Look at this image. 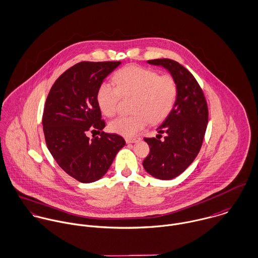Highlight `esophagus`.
<instances>
[{
	"instance_id": "1",
	"label": "esophagus",
	"mask_w": 258,
	"mask_h": 258,
	"mask_svg": "<svg viewBox=\"0 0 258 258\" xmlns=\"http://www.w3.org/2000/svg\"><path fill=\"white\" fill-rule=\"evenodd\" d=\"M140 139H141L140 136H136V137H127L125 140H126V143H135Z\"/></svg>"
}]
</instances>
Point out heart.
Here are the masks:
<instances>
[{
  "label": "heart",
  "mask_w": 258,
  "mask_h": 258,
  "mask_svg": "<svg viewBox=\"0 0 258 258\" xmlns=\"http://www.w3.org/2000/svg\"><path fill=\"white\" fill-rule=\"evenodd\" d=\"M113 81L115 87L102 83L97 90V103L105 116L116 115L121 98H134V114L111 121L109 129L113 133L132 137L146 127L150 120L153 123L163 121L175 105L178 88L169 75L160 76L151 69L127 66L114 74Z\"/></svg>",
  "instance_id": "b5f03b06"
}]
</instances>
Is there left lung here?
I'll use <instances>...</instances> for the list:
<instances>
[{
  "label": "left lung",
  "instance_id": "left-lung-1",
  "mask_svg": "<svg viewBox=\"0 0 258 258\" xmlns=\"http://www.w3.org/2000/svg\"><path fill=\"white\" fill-rule=\"evenodd\" d=\"M148 63L168 70L178 88L170 114L156 129L158 135L144 138L150 153L144 159L143 167L155 178L170 180L185 171L199 153L208 123V108L198 82L178 62L156 59Z\"/></svg>",
  "mask_w": 258,
  "mask_h": 258
}]
</instances>
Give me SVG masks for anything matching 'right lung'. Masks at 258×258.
<instances>
[{"mask_svg": "<svg viewBox=\"0 0 258 258\" xmlns=\"http://www.w3.org/2000/svg\"><path fill=\"white\" fill-rule=\"evenodd\" d=\"M121 62H80L65 71L51 88L43 113L47 147L58 165L82 183L102 178L126 144L117 134L86 133L105 127L97 90Z\"/></svg>", "mask_w": 258, "mask_h": 258, "instance_id": "1", "label": "right lung"}]
</instances>
